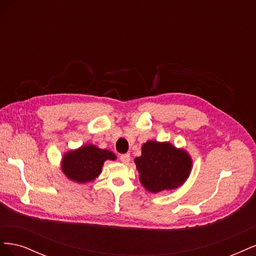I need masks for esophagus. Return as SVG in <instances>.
Returning <instances> with one entry per match:
<instances>
[{
	"mask_svg": "<svg viewBox=\"0 0 256 256\" xmlns=\"http://www.w3.org/2000/svg\"><path fill=\"white\" fill-rule=\"evenodd\" d=\"M120 161L124 162V164H128V162L130 161V154H120Z\"/></svg>",
	"mask_w": 256,
	"mask_h": 256,
	"instance_id": "34e87169",
	"label": "esophagus"
}]
</instances>
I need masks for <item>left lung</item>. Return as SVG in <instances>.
Here are the masks:
<instances>
[{
    "label": "left lung",
    "instance_id": "obj_1",
    "mask_svg": "<svg viewBox=\"0 0 256 256\" xmlns=\"http://www.w3.org/2000/svg\"><path fill=\"white\" fill-rule=\"evenodd\" d=\"M140 180L150 192L175 189L184 182L191 170V159L184 150L170 143L148 141L142 156L134 159Z\"/></svg>",
    "mask_w": 256,
    "mask_h": 256
}]
</instances>
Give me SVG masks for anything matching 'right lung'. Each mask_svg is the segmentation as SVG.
<instances>
[{
	"mask_svg": "<svg viewBox=\"0 0 256 256\" xmlns=\"http://www.w3.org/2000/svg\"><path fill=\"white\" fill-rule=\"evenodd\" d=\"M115 154L106 150H99L94 145H86L65 154L63 159V172L76 182L94 180L102 172L104 162L114 160Z\"/></svg>",
	"mask_w": 256,
	"mask_h": 256,
	"instance_id": "right-lung-1",
	"label": "right lung"
}]
</instances>
